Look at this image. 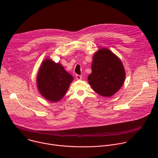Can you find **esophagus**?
<instances>
[{
    "label": "esophagus",
    "mask_w": 158,
    "mask_h": 158,
    "mask_svg": "<svg viewBox=\"0 0 158 158\" xmlns=\"http://www.w3.org/2000/svg\"><path fill=\"white\" fill-rule=\"evenodd\" d=\"M76 78L77 80H81L82 79V77L80 75H76Z\"/></svg>",
    "instance_id": "34e87169"
}]
</instances>
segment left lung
I'll use <instances>...</instances> for the list:
<instances>
[{"label": "left lung", "mask_w": 158, "mask_h": 158, "mask_svg": "<svg viewBox=\"0 0 158 158\" xmlns=\"http://www.w3.org/2000/svg\"><path fill=\"white\" fill-rule=\"evenodd\" d=\"M92 73L87 79L94 91L103 97H111L121 89L126 72L121 59L107 48L94 55Z\"/></svg>", "instance_id": "8db88e82"}]
</instances>
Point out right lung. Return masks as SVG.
<instances>
[{"instance_id":"1","label":"right lung","mask_w":158,"mask_h":158,"mask_svg":"<svg viewBox=\"0 0 158 158\" xmlns=\"http://www.w3.org/2000/svg\"><path fill=\"white\" fill-rule=\"evenodd\" d=\"M73 79L60 63L48 58L42 61L38 71L37 87L43 98L56 102L65 96Z\"/></svg>"}]
</instances>
